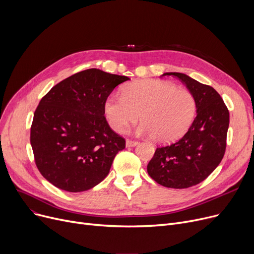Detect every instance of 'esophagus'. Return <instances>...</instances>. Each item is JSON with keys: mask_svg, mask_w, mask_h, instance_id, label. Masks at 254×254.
<instances>
[{"mask_svg": "<svg viewBox=\"0 0 254 254\" xmlns=\"http://www.w3.org/2000/svg\"><path fill=\"white\" fill-rule=\"evenodd\" d=\"M137 144H138V142H137V141H134V140H129V139H127V140L126 141L127 147H134V146H136Z\"/></svg>", "mask_w": 254, "mask_h": 254, "instance_id": "34e87169", "label": "esophagus"}]
</instances>
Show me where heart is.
<instances>
[{
  "mask_svg": "<svg viewBox=\"0 0 254 254\" xmlns=\"http://www.w3.org/2000/svg\"><path fill=\"white\" fill-rule=\"evenodd\" d=\"M110 127L122 132L137 123L139 132L167 144L180 139L191 126L196 113L192 93L163 80H140L126 85L122 97L111 96L104 104Z\"/></svg>",
  "mask_w": 254,
  "mask_h": 254,
  "instance_id": "1",
  "label": "heart"
}]
</instances>
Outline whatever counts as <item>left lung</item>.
<instances>
[{"mask_svg":"<svg viewBox=\"0 0 254 254\" xmlns=\"http://www.w3.org/2000/svg\"><path fill=\"white\" fill-rule=\"evenodd\" d=\"M183 82L196 102V116L176 143L156 148L147 166L149 176L170 189H188L204 181L220 164L226 147L230 113L219 93L190 76L170 72Z\"/></svg>","mask_w":254,"mask_h":254,"instance_id":"1","label":"left lung"}]
</instances>
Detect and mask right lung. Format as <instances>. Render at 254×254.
<instances>
[{
	"label": "right lung",
	"instance_id": "right-lung-1",
	"mask_svg": "<svg viewBox=\"0 0 254 254\" xmlns=\"http://www.w3.org/2000/svg\"><path fill=\"white\" fill-rule=\"evenodd\" d=\"M129 78L99 69L76 73L40 101L31 127V145L42 176L56 188L85 191L109 174L126 140L111 129L104 104Z\"/></svg>",
	"mask_w": 254,
	"mask_h": 254
}]
</instances>
